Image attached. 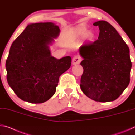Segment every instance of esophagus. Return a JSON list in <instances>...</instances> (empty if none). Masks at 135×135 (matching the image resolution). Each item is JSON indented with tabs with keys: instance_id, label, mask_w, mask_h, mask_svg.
Listing matches in <instances>:
<instances>
[{
	"instance_id": "34e87169",
	"label": "esophagus",
	"mask_w": 135,
	"mask_h": 135,
	"mask_svg": "<svg viewBox=\"0 0 135 135\" xmlns=\"http://www.w3.org/2000/svg\"><path fill=\"white\" fill-rule=\"evenodd\" d=\"M81 61V58L79 55H76L74 56V58H73L72 62L73 65H77L79 64Z\"/></svg>"
}]
</instances>
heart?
<instances>
[{
    "mask_svg": "<svg viewBox=\"0 0 135 135\" xmlns=\"http://www.w3.org/2000/svg\"><path fill=\"white\" fill-rule=\"evenodd\" d=\"M71 37H76V38H80L86 37L89 42H92L94 40L95 35L92 32H89L88 30L85 27H79L73 30L71 34Z\"/></svg>",
    "mask_w": 135,
    "mask_h": 135,
    "instance_id": "b5f03b06",
    "label": "heart"
}]
</instances>
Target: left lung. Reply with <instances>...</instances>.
<instances>
[{
    "instance_id": "1",
    "label": "left lung",
    "mask_w": 135,
    "mask_h": 135,
    "mask_svg": "<svg viewBox=\"0 0 135 135\" xmlns=\"http://www.w3.org/2000/svg\"><path fill=\"white\" fill-rule=\"evenodd\" d=\"M93 25L99 27L98 39L79 48L84 59L80 63L84 70L80 88L95 101H113L130 83L132 62L129 48L108 22L99 21Z\"/></svg>"
}]
</instances>
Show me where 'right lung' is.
Returning <instances> with one entry per match:
<instances>
[{
  "instance_id": "1",
  "label": "right lung",
  "mask_w": 135,
  "mask_h": 135,
  "mask_svg": "<svg viewBox=\"0 0 135 135\" xmlns=\"http://www.w3.org/2000/svg\"><path fill=\"white\" fill-rule=\"evenodd\" d=\"M59 33L52 22L31 24L13 41L6 61L7 81L21 99L47 101L56 92L59 76L70 68V56L57 59L51 55L49 45Z\"/></svg>"
}]
</instances>
